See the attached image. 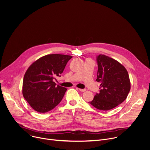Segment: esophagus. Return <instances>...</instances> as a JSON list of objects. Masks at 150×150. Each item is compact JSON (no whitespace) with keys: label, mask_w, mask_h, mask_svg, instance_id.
I'll return each instance as SVG.
<instances>
[{"label":"esophagus","mask_w":150,"mask_h":150,"mask_svg":"<svg viewBox=\"0 0 150 150\" xmlns=\"http://www.w3.org/2000/svg\"><path fill=\"white\" fill-rule=\"evenodd\" d=\"M79 89L81 92H85V91H86L85 89Z\"/></svg>","instance_id":"obj_1"}]
</instances>
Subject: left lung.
<instances>
[{
  "mask_svg": "<svg viewBox=\"0 0 150 150\" xmlns=\"http://www.w3.org/2000/svg\"><path fill=\"white\" fill-rule=\"evenodd\" d=\"M96 60V81L100 83V92L89 103L99 110H110L127 98L131 87L129 74L123 65L108 56L100 54Z\"/></svg>",
  "mask_w": 150,
  "mask_h": 150,
  "instance_id": "left-lung-1",
  "label": "left lung"
}]
</instances>
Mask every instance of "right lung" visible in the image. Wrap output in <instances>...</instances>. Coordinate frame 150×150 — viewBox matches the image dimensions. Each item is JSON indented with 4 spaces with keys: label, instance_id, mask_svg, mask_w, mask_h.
<instances>
[{
    "label": "right lung",
    "instance_id": "obj_1",
    "mask_svg": "<svg viewBox=\"0 0 150 150\" xmlns=\"http://www.w3.org/2000/svg\"><path fill=\"white\" fill-rule=\"evenodd\" d=\"M72 56L48 54L34 62L26 71L22 93L30 106L36 112L45 113L53 109L62 99L67 88L56 86L54 79L61 76Z\"/></svg>",
    "mask_w": 150,
    "mask_h": 150
}]
</instances>
